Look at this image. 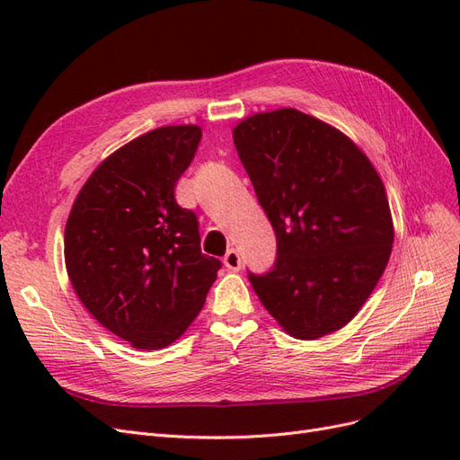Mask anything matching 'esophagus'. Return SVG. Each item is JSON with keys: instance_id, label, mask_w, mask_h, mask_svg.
I'll use <instances>...</instances> for the list:
<instances>
[{"instance_id": "esophagus-1", "label": "esophagus", "mask_w": 460, "mask_h": 460, "mask_svg": "<svg viewBox=\"0 0 460 460\" xmlns=\"http://www.w3.org/2000/svg\"><path fill=\"white\" fill-rule=\"evenodd\" d=\"M225 267L228 270H240L242 269V259H240V253L235 252V249H228L226 255H225Z\"/></svg>"}]
</instances>
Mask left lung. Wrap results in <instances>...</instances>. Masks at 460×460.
Returning a JSON list of instances; mask_svg holds the SVG:
<instances>
[{
  "mask_svg": "<svg viewBox=\"0 0 460 460\" xmlns=\"http://www.w3.org/2000/svg\"><path fill=\"white\" fill-rule=\"evenodd\" d=\"M232 134L276 234L274 267L247 274L257 297L299 340L343 328L392 255L378 172L345 134L297 109L253 115Z\"/></svg>",
  "mask_w": 460,
  "mask_h": 460,
  "instance_id": "8db88e82",
  "label": "left lung"
}]
</instances>
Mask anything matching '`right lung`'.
<instances>
[{
    "label": "right lung",
    "mask_w": 460,
    "mask_h": 460,
    "mask_svg": "<svg viewBox=\"0 0 460 460\" xmlns=\"http://www.w3.org/2000/svg\"><path fill=\"white\" fill-rule=\"evenodd\" d=\"M201 128L163 127L109 155L68 215L65 262L84 307L137 349H161L201 311L222 262L201 253L198 215L174 198Z\"/></svg>",
    "instance_id": "right-lung-1"
}]
</instances>
